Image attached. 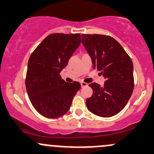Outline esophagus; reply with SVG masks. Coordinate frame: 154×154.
Instances as JSON below:
<instances>
[{
	"label": "esophagus",
	"mask_w": 154,
	"mask_h": 154,
	"mask_svg": "<svg viewBox=\"0 0 154 154\" xmlns=\"http://www.w3.org/2000/svg\"><path fill=\"white\" fill-rule=\"evenodd\" d=\"M81 86H82V88L86 87V86H88V84H87V83H85V82H81Z\"/></svg>",
	"instance_id": "34e87169"
}]
</instances>
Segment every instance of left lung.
<instances>
[{
	"instance_id": "1",
	"label": "left lung",
	"mask_w": 154,
	"mask_h": 154,
	"mask_svg": "<svg viewBox=\"0 0 154 154\" xmlns=\"http://www.w3.org/2000/svg\"><path fill=\"white\" fill-rule=\"evenodd\" d=\"M82 43L91 56L93 69L106 79L102 87L95 82L89 85L93 95L86 100L88 109L101 117L116 115L133 92L132 60L115 39L108 35L82 34Z\"/></svg>"
}]
</instances>
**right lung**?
<instances>
[{
	"instance_id": "add662e5",
	"label": "right lung",
	"mask_w": 154,
	"mask_h": 154,
	"mask_svg": "<svg viewBox=\"0 0 154 154\" xmlns=\"http://www.w3.org/2000/svg\"><path fill=\"white\" fill-rule=\"evenodd\" d=\"M81 43L79 34L54 33L47 36L28 61L26 89L38 113L50 119L63 116L80 89L78 82H66L60 72Z\"/></svg>"
}]
</instances>
